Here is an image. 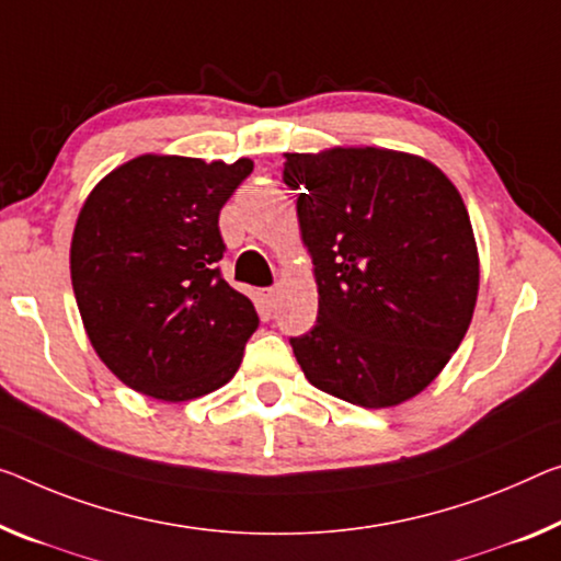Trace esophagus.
<instances>
[{"label": "esophagus", "instance_id": "1", "mask_svg": "<svg viewBox=\"0 0 561 561\" xmlns=\"http://www.w3.org/2000/svg\"><path fill=\"white\" fill-rule=\"evenodd\" d=\"M261 298H263V306L268 308V310H273L275 304H278V288H265L261 293Z\"/></svg>", "mask_w": 561, "mask_h": 561}]
</instances>
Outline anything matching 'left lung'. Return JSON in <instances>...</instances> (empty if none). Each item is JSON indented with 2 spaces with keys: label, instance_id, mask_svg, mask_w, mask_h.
Listing matches in <instances>:
<instances>
[{
  "label": "left lung",
  "instance_id": "1",
  "mask_svg": "<svg viewBox=\"0 0 561 561\" xmlns=\"http://www.w3.org/2000/svg\"><path fill=\"white\" fill-rule=\"evenodd\" d=\"M318 318L290 339L316 389L364 409L413 399L449 364L479 293L471 220L449 178L386 148L286 152Z\"/></svg>",
  "mask_w": 561,
  "mask_h": 561
}]
</instances>
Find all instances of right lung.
Listing matches in <instances>:
<instances>
[{"label":"right lung","instance_id":"add662e5","mask_svg":"<svg viewBox=\"0 0 561 561\" xmlns=\"http://www.w3.org/2000/svg\"><path fill=\"white\" fill-rule=\"evenodd\" d=\"M253 160L140 154L92 187L77 215L70 273L84 331L119 381L158 401L226 386L257 329L230 288L218 215Z\"/></svg>","mask_w":561,"mask_h":561}]
</instances>
